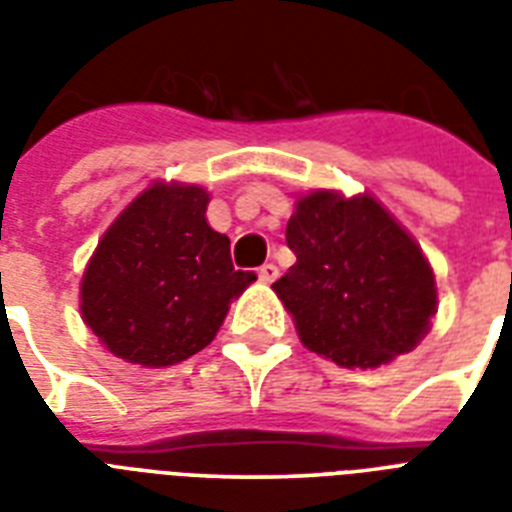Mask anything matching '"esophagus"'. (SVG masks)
Instances as JSON below:
<instances>
[{"label": "esophagus", "mask_w": 512, "mask_h": 512, "mask_svg": "<svg viewBox=\"0 0 512 512\" xmlns=\"http://www.w3.org/2000/svg\"><path fill=\"white\" fill-rule=\"evenodd\" d=\"M257 276H260V281H265V284H271V281L279 279V268L273 263H265L257 268Z\"/></svg>", "instance_id": "1"}]
</instances>
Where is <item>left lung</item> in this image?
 Returning <instances> with one entry per match:
<instances>
[{"label": "left lung", "mask_w": 512, "mask_h": 512, "mask_svg": "<svg viewBox=\"0 0 512 512\" xmlns=\"http://www.w3.org/2000/svg\"><path fill=\"white\" fill-rule=\"evenodd\" d=\"M287 247L297 263L273 289L313 353L369 369L409 353L428 332L433 271L372 196H305L289 217Z\"/></svg>", "instance_id": "obj_1"}]
</instances>
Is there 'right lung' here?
<instances>
[{
	"mask_svg": "<svg viewBox=\"0 0 512 512\" xmlns=\"http://www.w3.org/2000/svg\"><path fill=\"white\" fill-rule=\"evenodd\" d=\"M207 191L154 185L100 239L82 281V316L114 356L172 366L215 340L228 303L257 279L207 225Z\"/></svg>",
	"mask_w": 512,
	"mask_h": 512,
	"instance_id": "obj_1",
	"label": "right lung"
}]
</instances>
